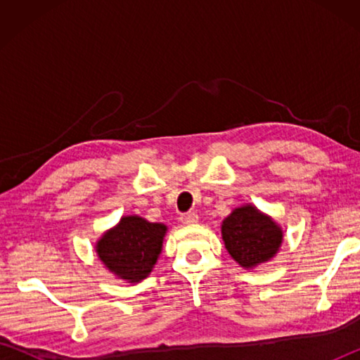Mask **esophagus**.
Listing matches in <instances>:
<instances>
[{
    "mask_svg": "<svg viewBox=\"0 0 360 360\" xmlns=\"http://www.w3.org/2000/svg\"><path fill=\"white\" fill-rule=\"evenodd\" d=\"M181 222L186 224V225L197 224L198 222V216L195 214V212H187V214H182L181 216Z\"/></svg>",
    "mask_w": 360,
    "mask_h": 360,
    "instance_id": "1",
    "label": "esophagus"
}]
</instances>
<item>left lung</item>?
Instances as JSON below:
<instances>
[{"label": "left lung", "mask_w": 360, "mask_h": 360, "mask_svg": "<svg viewBox=\"0 0 360 360\" xmlns=\"http://www.w3.org/2000/svg\"><path fill=\"white\" fill-rule=\"evenodd\" d=\"M221 233L230 257L245 270L275 259L284 240L281 225L251 203L236 206L222 221Z\"/></svg>", "instance_id": "left-lung-1"}]
</instances>
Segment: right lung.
<instances>
[{"label": "right lung", "instance_id": "add662e5", "mask_svg": "<svg viewBox=\"0 0 360 360\" xmlns=\"http://www.w3.org/2000/svg\"><path fill=\"white\" fill-rule=\"evenodd\" d=\"M168 227L162 222H149L141 216H122L95 243V252L106 270L136 284L150 275L162 254Z\"/></svg>", "mask_w": 360, "mask_h": 360}]
</instances>
